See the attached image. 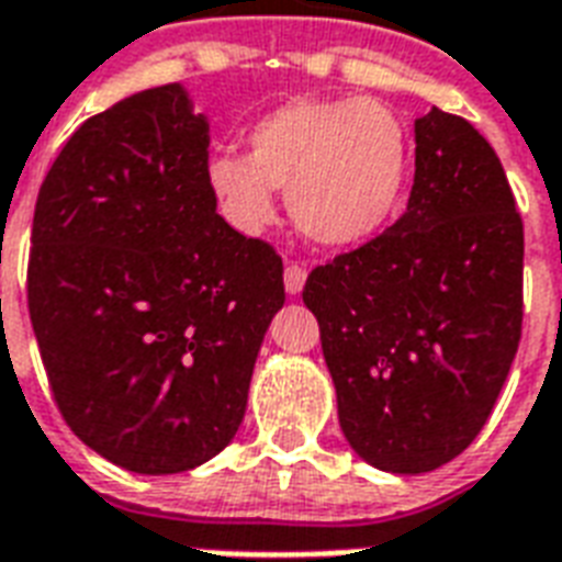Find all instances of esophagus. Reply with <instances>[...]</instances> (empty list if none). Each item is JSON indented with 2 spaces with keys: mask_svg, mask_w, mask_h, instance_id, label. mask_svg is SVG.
I'll list each match as a JSON object with an SVG mask.
<instances>
[{
  "mask_svg": "<svg viewBox=\"0 0 562 562\" xmlns=\"http://www.w3.org/2000/svg\"><path fill=\"white\" fill-rule=\"evenodd\" d=\"M285 291H289L291 297H297L300 291H303V285H306V268L297 262H289L285 265Z\"/></svg>",
  "mask_w": 562,
  "mask_h": 562,
  "instance_id": "1",
  "label": "esophagus"
}]
</instances>
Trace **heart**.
<instances>
[{
    "instance_id": "1",
    "label": "heart",
    "mask_w": 562,
    "mask_h": 562,
    "mask_svg": "<svg viewBox=\"0 0 562 562\" xmlns=\"http://www.w3.org/2000/svg\"><path fill=\"white\" fill-rule=\"evenodd\" d=\"M250 154L215 151L206 180L238 229L277 215V189L306 238L326 247L368 241L391 221L408 180V139L370 99H291L247 131Z\"/></svg>"
}]
</instances>
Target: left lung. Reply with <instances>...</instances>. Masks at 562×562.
<instances>
[{"mask_svg": "<svg viewBox=\"0 0 562 562\" xmlns=\"http://www.w3.org/2000/svg\"><path fill=\"white\" fill-rule=\"evenodd\" d=\"M414 143L405 215L303 289L344 437L396 475L437 470L479 437L522 335V218L496 151L437 108Z\"/></svg>", "mask_w": 562, "mask_h": 562, "instance_id": "left-lung-1", "label": "left lung"}]
</instances>
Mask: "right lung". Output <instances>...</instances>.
<instances>
[{
	"label": "right lung",
	"mask_w": 562,
	"mask_h": 562,
	"mask_svg": "<svg viewBox=\"0 0 562 562\" xmlns=\"http://www.w3.org/2000/svg\"><path fill=\"white\" fill-rule=\"evenodd\" d=\"M210 122L180 83L87 119L34 206L29 312L64 419L139 475L201 467L236 437L285 303L282 259L221 218Z\"/></svg>",
	"instance_id": "right-lung-1"
}]
</instances>
